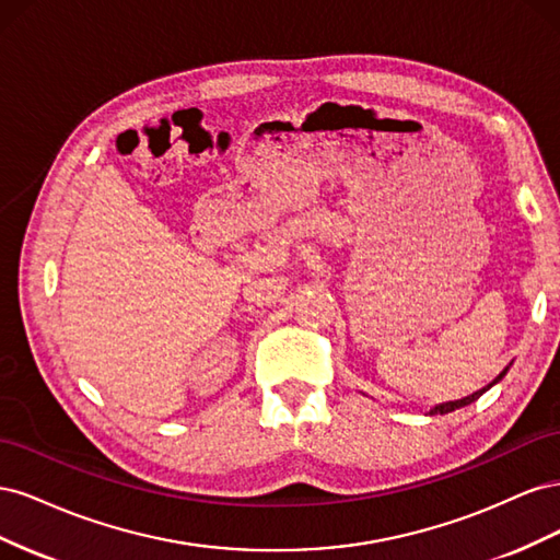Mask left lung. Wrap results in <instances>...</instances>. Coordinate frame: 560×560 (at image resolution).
Here are the masks:
<instances>
[{"label":"left lung","instance_id":"left-lung-1","mask_svg":"<svg viewBox=\"0 0 560 560\" xmlns=\"http://www.w3.org/2000/svg\"><path fill=\"white\" fill-rule=\"evenodd\" d=\"M506 369H510V366H506ZM506 369L502 371V374L493 381V383H490V385H486L483 389H477V393H474V395H469V397H463V399H457V401H446V404H439V406H434V409L430 411V416H444V413H451V411H455V409H463V406H467V404H471V401H477L483 393H486V389L488 387H493L498 381H502V376L506 374Z\"/></svg>","mask_w":560,"mask_h":560}]
</instances>
